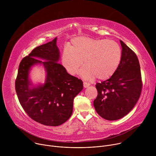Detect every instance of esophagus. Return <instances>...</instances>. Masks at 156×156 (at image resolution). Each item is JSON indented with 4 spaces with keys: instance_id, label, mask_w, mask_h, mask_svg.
<instances>
[{
    "instance_id": "1",
    "label": "esophagus",
    "mask_w": 156,
    "mask_h": 156,
    "mask_svg": "<svg viewBox=\"0 0 156 156\" xmlns=\"http://www.w3.org/2000/svg\"><path fill=\"white\" fill-rule=\"evenodd\" d=\"M90 86V83H88L87 82H83V86H84V87L86 88V87H87L88 86Z\"/></svg>"
}]
</instances>
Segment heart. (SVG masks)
<instances>
[{
    "label": "heart",
    "instance_id": "heart-1",
    "mask_svg": "<svg viewBox=\"0 0 156 156\" xmlns=\"http://www.w3.org/2000/svg\"><path fill=\"white\" fill-rule=\"evenodd\" d=\"M69 47L62 52L63 65L70 75H75L84 62L85 65L80 74L86 80H93L96 77L99 80L110 78L122 60V49L113 40L79 36L72 40Z\"/></svg>",
    "mask_w": 156,
    "mask_h": 156
}]
</instances>
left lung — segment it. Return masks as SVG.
<instances>
[{
    "label": "left lung",
    "instance_id": "8db88e82",
    "mask_svg": "<svg viewBox=\"0 0 156 156\" xmlns=\"http://www.w3.org/2000/svg\"><path fill=\"white\" fill-rule=\"evenodd\" d=\"M122 57L115 73L96 85L94 101L97 113L107 120H116L128 114L136 105L142 90L140 65L136 54L122 41Z\"/></svg>",
    "mask_w": 156,
    "mask_h": 156
}]
</instances>
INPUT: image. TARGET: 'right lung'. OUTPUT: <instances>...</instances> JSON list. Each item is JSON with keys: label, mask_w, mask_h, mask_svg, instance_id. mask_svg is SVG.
Masks as SVG:
<instances>
[{"label": "right lung", "mask_w": 156, "mask_h": 156, "mask_svg": "<svg viewBox=\"0 0 156 156\" xmlns=\"http://www.w3.org/2000/svg\"><path fill=\"white\" fill-rule=\"evenodd\" d=\"M57 37L34 48L21 60L15 81V90L21 105L33 120L47 126H58L73 112V99L83 90V81L70 75L58 63L60 52ZM37 58L43 59L41 61ZM42 64L47 71L45 83L30 87L31 66Z\"/></svg>", "instance_id": "add662e5"}]
</instances>
